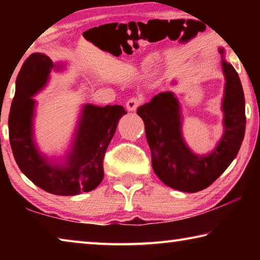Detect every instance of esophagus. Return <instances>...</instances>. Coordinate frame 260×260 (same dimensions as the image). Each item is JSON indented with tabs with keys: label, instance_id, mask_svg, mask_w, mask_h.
<instances>
[{
	"label": "esophagus",
	"instance_id": "34e87169",
	"mask_svg": "<svg viewBox=\"0 0 260 260\" xmlns=\"http://www.w3.org/2000/svg\"><path fill=\"white\" fill-rule=\"evenodd\" d=\"M141 103V100L138 99V98H132L129 99L128 101H127L126 103V108L128 111H135L136 109H138V107Z\"/></svg>",
	"mask_w": 260,
	"mask_h": 260
}]
</instances>
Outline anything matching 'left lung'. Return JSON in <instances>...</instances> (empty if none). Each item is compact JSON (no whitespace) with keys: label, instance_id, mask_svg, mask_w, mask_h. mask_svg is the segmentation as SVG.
Returning <instances> with one entry per match:
<instances>
[{"label":"left lung","instance_id":"8db88e82","mask_svg":"<svg viewBox=\"0 0 260 260\" xmlns=\"http://www.w3.org/2000/svg\"><path fill=\"white\" fill-rule=\"evenodd\" d=\"M219 52L226 81L221 101L223 133L212 151L199 155L188 147L182 135L181 104L172 91H161L138 109L153 171L166 186L180 191L196 192L213 183L235 159L244 138L243 88L235 69L223 57L225 49L219 48Z\"/></svg>","mask_w":260,"mask_h":260}]
</instances>
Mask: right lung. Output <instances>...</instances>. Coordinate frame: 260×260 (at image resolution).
<instances>
[{
	"label": "right lung",
	"mask_w": 260,
	"mask_h": 260,
	"mask_svg": "<svg viewBox=\"0 0 260 260\" xmlns=\"http://www.w3.org/2000/svg\"><path fill=\"white\" fill-rule=\"evenodd\" d=\"M64 69L65 63H54L39 52L25 60L9 114V139L17 165L30 181L54 195L74 196L94 190L103 180L105 151L127 112L121 105L83 104L65 155L56 158L42 153L34 138L33 98L47 86L52 70Z\"/></svg>",
	"instance_id": "1"
}]
</instances>
